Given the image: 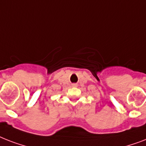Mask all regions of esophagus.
Instances as JSON below:
<instances>
[{
    "label": "esophagus",
    "mask_w": 146,
    "mask_h": 146,
    "mask_svg": "<svg viewBox=\"0 0 146 146\" xmlns=\"http://www.w3.org/2000/svg\"><path fill=\"white\" fill-rule=\"evenodd\" d=\"M73 87H76V86H77V85H76V84H73Z\"/></svg>",
    "instance_id": "esophagus-1"
}]
</instances>
